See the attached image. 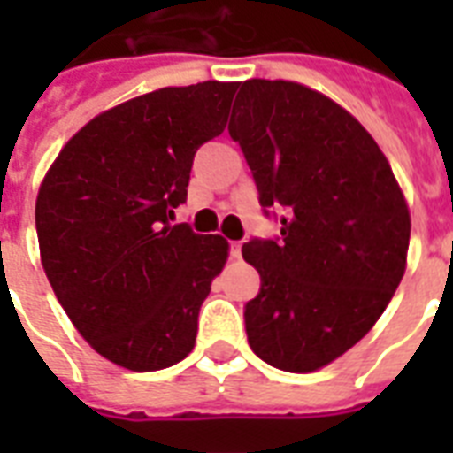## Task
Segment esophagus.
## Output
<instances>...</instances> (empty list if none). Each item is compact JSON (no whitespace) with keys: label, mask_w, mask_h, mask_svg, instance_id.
<instances>
[{"label":"esophagus","mask_w":453,"mask_h":453,"mask_svg":"<svg viewBox=\"0 0 453 453\" xmlns=\"http://www.w3.org/2000/svg\"><path fill=\"white\" fill-rule=\"evenodd\" d=\"M230 256H233V258H240V256H242V242H230Z\"/></svg>","instance_id":"1"}]
</instances>
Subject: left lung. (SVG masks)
<instances>
[{
	"instance_id": "8db88e82",
	"label": "left lung",
	"mask_w": 453,
	"mask_h": 453,
	"mask_svg": "<svg viewBox=\"0 0 453 453\" xmlns=\"http://www.w3.org/2000/svg\"><path fill=\"white\" fill-rule=\"evenodd\" d=\"M227 131L263 213L282 223L242 247L261 275L244 305L249 345L282 372H315L365 338L400 287L407 202L365 127L296 81L240 84Z\"/></svg>"
}]
</instances>
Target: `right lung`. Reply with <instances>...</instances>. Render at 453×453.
Masks as SVG:
<instances>
[{
    "label": "right lung",
    "mask_w": 453,
    "mask_h": 453,
    "mask_svg": "<svg viewBox=\"0 0 453 453\" xmlns=\"http://www.w3.org/2000/svg\"><path fill=\"white\" fill-rule=\"evenodd\" d=\"M234 91V81H202L122 103L67 141L39 188L35 223L53 294L84 341L124 369H166L195 348L227 242L171 220Z\"/></svg>",
    "instance_id": "right-lung-1"
}]
</instances>
